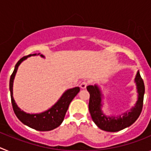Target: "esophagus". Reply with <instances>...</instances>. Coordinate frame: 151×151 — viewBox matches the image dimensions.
Listing matches in <instances>:
<instances>
[{
    "mask_svg": "<svg viewBox=\"0 0 151 151\" xmlns=\"http://www.w3.org/2000/svg\"><path fill=\"white\" fill-rule=\"evenodd\" d=\"M88 84H89L88 82L84 80V81H82V82L80 83V87H81V88H85L87 87L88 85Z\"/></svg>",
    "mask_w": 151,
    "mask_h": 151,
    "instance_id": "34e87169",
    "label": "esophagus"
}]
</instances>
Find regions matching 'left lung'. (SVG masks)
<instances>
[{
    "instance_id": "1",
    "label": "left lung",
    "mask_w": 151,
    "mask_h": 151,
    "mask_svg": "<svg viewBox=\"0 0 151 151\" xmlns=\"http://www.w3.org/2000/svg\"><path fill=\"white\" fill-rule=\"evenodd\" d=\"M135 82L138 92V101L131 112L125 113L122 116L107 117L101 111V94L97 85H88L87 90L90 93L88 108L91 116L94 123L101 129L106 132H115L132 125L139 117L143 108L145 84L139 72L135 77Z\"/></svg>"
}]
</instances>
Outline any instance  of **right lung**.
Wrapping results in <instances>:
<instances>
[{
	"instance_id": "right-lung-1",
	"label": "right lung",
	"mask_w": 151,
	"mask_h": 151,
	"mask_svg": "<svg viewBox=\"0 0 151 151\" xmlns=\"http://www.w3.org/2000/svg\"><path fill=\"white\" fill-rule=\"evenodd\" d=\"M32 55H36V54H32ZM38 55H40V54H38ZM30 56H32V54L25 56L17 62L15 66V69H14L11 76H10V91L13 111L15 113L17 118L22 123L26 125L29 127L32 128V129L41 131V132L53 130V129L58 127L62 123L65 115H66V111L69 108V104L71 103L73 98L78 94V91H80V88L78 87H76L66 91L54 106L44 113H39V114H29V113H26L21 110L16 104L15 101L13 97V79H14V77H15V75L17 73V69H18L19 64L24 60H26L28 57H30ZM40 56L44 57V56L41 55V54Z\"/></svg>"
}]
</instances>
